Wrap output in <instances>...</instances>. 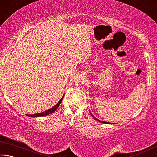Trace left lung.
Masks as SVG:
<instances>
[{
  "mask_svg": "<svg viewBox=\"0 0 157 157\" xmlns=\"http://www.w3.org/2000/svg\"><path fill=\"white\" fill-rule=\"evenodd\" d=\"M91 116H93V117H94V118H95V120H96V121H98V122H100V123H105V124H110L109 123H107V122H105V121H100V120H98V119H97L96 118H95V117L94 116H93L92 115V114H91Z\"/></svg>",
  "mask_w": 157,
  "mask_h": 157,
  "instance_id": "8db88e82",
  "label": "left lung"
}]
</instances>
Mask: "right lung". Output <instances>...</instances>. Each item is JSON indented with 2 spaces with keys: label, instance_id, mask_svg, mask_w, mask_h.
<instances>
[{
  "label": "right lung",
  "instance_id": "obj_1",
  "mask_svg": "<svg viewBox=\"0 0 157 157\" xmlns=\"http://www.w3.org/2000/svg\"><path fill=\"white\" fill-rule=\"evenodd\" d=\"M63 96H64V95H63ZM63 96L62 97V99H61V100L59 101V102H58L57 104L55 106V107H53L52 108L50 109L47 110V111H44V112L39 113H35V114H33V115H28V116H30V117H40V116H44L49 115V114L53 113L55 110L57 109L58 107H59L60 103L62 102V100H63Z\"/></svg>",
  "mask_w": 157,
  "mask_h": 157
}]
</instances>
